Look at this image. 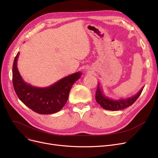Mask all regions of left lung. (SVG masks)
Masks as SVG:
<instances>
[{
	"instance_id": "8db88e82",
	"label": "left lung",
	"mask_w": 158,
	"mask_h": 158,
	"mask_svg": "<svg viewBox=\"0 0 158 158\" xmlns=\"http://www.w3.org/2000/svg\"><path fill=\"white\" fill-rule=\"evenodd\" d=\"M143 88L144 86L142 87V88L138 93L132 96V97L127 99L115 100L110 99L105 96L103 94V91L102 90L101 86H100V85L98 83L97 90H96L95 92V99L96 101L98 102V103L99 104V105L104 109L112 111L119 110L125 109L131 106L137 100V99L139 97V95L143 90Z\"/></svg>"
}]
</instances>
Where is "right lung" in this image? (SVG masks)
<instances>
[{"mask_svg":"<svg viewBox=\"0 0 158 158\" xmlns=\"http://www.w3.org/2000/svg\"><path fill=\"white\" fill-rule=\"evenodd\" d=\"M18 52L13 64V85L19 99L33 111L40 114H51L60 110L66 104L75 82L81 72L71 74L45 88L33 86L24 81L17 68Z\"/></svg>","mask_w":158,"mask_h":158,"instance_id":"add662e5","label":"right lung"}]
</instances>
